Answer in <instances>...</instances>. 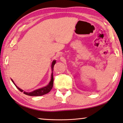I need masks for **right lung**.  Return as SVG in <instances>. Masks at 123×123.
<instances>
[{"label": "right lung", "instance_id": "add662e5", "mask_svg": "<svg viewBox=\"0 0 123 123\" xmlns=\"http://www.w3.org/2000/svg\"><path fill=\"white\" fill-rule=\"evenodd\" d=\"M55 63H56V61H54L52 63L51 68H52V71H53L54 67V65H55ZM11 81H12V83L15 84V83H13V81L12 79H11ZM53 83H54L53 73H52L51 80H50L49 84L47 86L42 87V88L36 90L32 91V92H25V91H23L22 89H21L20 88H19L18 87H17L16 85L15 84V85L17 88L19 90L21 91V92H23V93H25V94L28 95V96H42V95H45V94H46V93H48V92H49L50 91H51V90L52 89V87H53Z\"/></svg>", "mask_w": 123, "mask_h": 123}]
</instances>
